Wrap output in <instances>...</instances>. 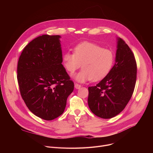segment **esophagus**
Here are the masks:
<instances>
[{
    "label": "esophagus",
    "mask_w": 153,
    "mask_h": 153,
    "mask_svg": "<svg viewBox=\"0 0 153 153\" xmlns=\"http://www.w3.org/2000/svg\"><path fill=\"white\" fill-rule=\"evenodd\" d=\"M74 87H75V88L76 89H79L81 87V85H80V84H77V83H76L75 84H74Z\"/></svg>",
    "instance_id": "esophagus-1"
}]
</instances>
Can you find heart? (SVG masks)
Masks as SVG:
<instances>
[{
    "label": "heart",
    "instance_id": "b5f03b06",
    "mask_svg": "<svg viewBox=\"0 0 153 153\" xmlns=\"http://www.w3.org/2000/svg\"><path fill=\"white\" fill-rule=\"evenodd\" d=\"M64 66L71 74L80 68L82 70L74 76L77 81L85 82L101 81L113 68L115 56L108 49L91 42H82L74 48V53L67 51L62 57Z\"/></svg>",
    "mask_w": 153,
    "mask_h": 153
}]
</instances>
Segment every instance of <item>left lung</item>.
<instances>
[{
  "label": "left lung",
  "instance_id": "obj_1",
  "mask_svg": "<svg viewBox=\"0 0 153 153\" xmlns=\"http://www.w3.org/2000/svg\"><path fill=\"white\" fill-rule=\"evenodd\" d=\"M136 73L134 54L124 40L118 38L115 65L99 84L88 88V105L92 113L108 119L123 111L133 95Z\"/></svg>",
  "mask_w": 153,
  "mask_h": 153
}]
</instances>
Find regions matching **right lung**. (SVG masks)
<instances>
[{
  "label": "right lung",
  "mask_w": 153,
  "mask_h": 153,
  "mask_svg": "<svg viewBox=\"0 0 153 153\" xmlns=\"http://www.w3.org/2000/svg\"><path fill=\"white\" fill-rule=\"evenodd\" d=\"M60 38L38 36L24 48L18 61L22 97L32 113L45 120L62 114L74 87L62 64Z\"/></svg>",
  "instance_id": "add662e5"
}]
</instances>
